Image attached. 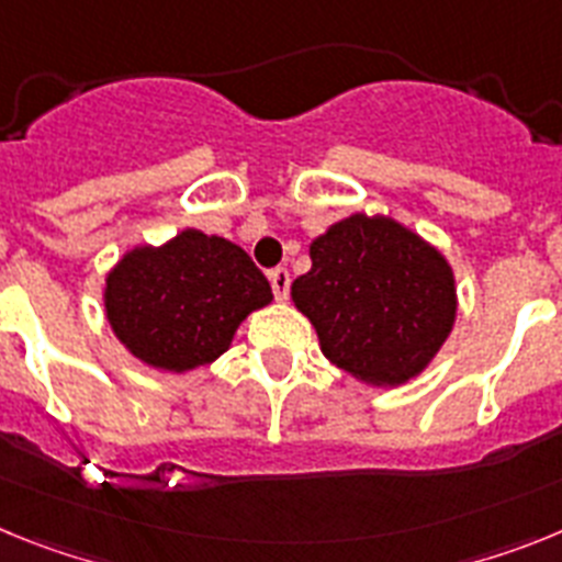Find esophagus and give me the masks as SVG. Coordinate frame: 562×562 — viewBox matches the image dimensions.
<instances>
[{"label": "esophagus", "instance_id": "34e87169", "mask_svg": "<svg viewBox=\"0 0 562 562\" xmlns=\"http://www.w3.org/2000/svg\"><path fill=\"white\" fill-rule=\"evenodd\" d=\"M268 280H271V288H274L277 300L285 302L288 291H291V274H288V268H274V271L268 274Z\"/></svg>", "mask_w": 562, "mask_h": 562}]
</instances>
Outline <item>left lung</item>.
Wrapping results in <instances>:
<instances>
[{"label": "left lung", "mask_w": 562, "mask_h": 562, "mask_svg": "<svg viewBox=\"0 0 562 562\" xmlns=\"http://www.w3.org/2000/svg\"><path fill=\"white\" fill-rule=\"evenodd\" d=\"M291 300L330 364L368 387H402L432 364L458 316L452 266L387 214L356 212L308 248Z\"/></svg>", "instance_id": "1"}]
</instances>
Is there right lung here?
<instances>
[{"instance_id":"obj_1","label":"right lung","mask_w":562,"mask_h":562,"mask_svg":"<svg viewBox=\"0 0 562 562\" xmlns=\"http://www.w3.org/2000/svg\"><path fill=\"white\" fill-rule=\"evenodd\" d=\"M101 296L115 339L164 373L221 359L246 316L274 300L266 274L237 243L200 228L130 248L110 268Z\"/></svg>"}]
</instances>
